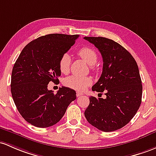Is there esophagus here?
Returning a JSON list of instances; mask_svg holds the SVG:
<instances>
[{
  "mask_svg": "<svg viewBox=\"0 0 156 156\" xmlns=\"http://www.w3.org/2000/svg\"><path fill=\"white\" fill-rule=\"evenodd\" d=\"M82 95H83V93H81V92H79V91L76 92V97L82 96Z\"/></svg>",
  "mask_w": 156,
  "mask_h": 156,
  "instance_id": "34e87169",
  "label": "esophagus"
}]
</instances>
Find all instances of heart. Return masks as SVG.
I'll return each mask as SVG.
<instances>
[{
    "instance_id": "b5f03b06",
    "label": "heart",
    "mask_w": 156,
    "mask_h": 156,
    "mask_svg": "<svg viewBox=\"0 0 156 156\" xmlns=\"http://www.w3.org/2000/svg\"><path fill=\"white\" fill-rule=\"evenodd\" d=\"M77 55L83 58L88 65H91L93 69L94 65L98 62V54L91 48L88 47H83L77 51ZM71 65V58L68 53H64L61 56L58 60V68L62 73H67L70 71ZM92 80L89 76H79L76 75L68 76L64 80L63 83L68 88L77 91H83L91 84Z\"/></svg>"
}]
</instances>
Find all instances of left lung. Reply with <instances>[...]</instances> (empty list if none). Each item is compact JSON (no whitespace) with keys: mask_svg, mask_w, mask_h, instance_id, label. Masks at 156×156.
<instances>
[{"mask_svg":"<svg viewBox=\"0 0 156 156\" xmlns=\"http://www.w3.org/2000/svg\"><path fill=\"white\" fill-rule=\"evenodd\" d=\"M99 50L103 72L92 91H105L106 98L90 97L85 111L88 123L103 132L126 126L138 112L142 98V84L136 61L131 53L113 40L84 37Z\"/></svg>","mask_w":156,"mask_h":156,"instance_id":"1","label":"left lung"}]
</instances>
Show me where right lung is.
Wrapping results in <instances>:
<instances>
[{
	"mask_svg": "<svg viewBox=\"0 0 156 156\" xmlns=\"http://www.w3.org/2000/svg\"><path fill=\"white\" fill-rule=\"evenodd\" d=\"M78 37L48 34L30 41L20 53L12 71L11 93L18 111L30 124L40 128L56 124L76 100L74 90L62 86L55 94L48 85L58 82V60Z\"/></svg>",
	"mask_w": 156,
	"mask_h": 156,
	"instance_id": "obj_1",
	"label": "right lung"
}]
</instances>
